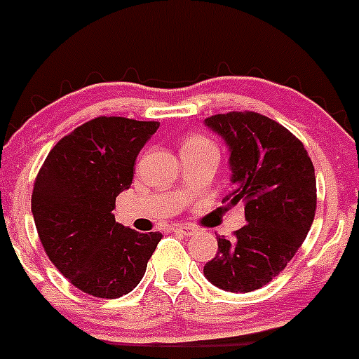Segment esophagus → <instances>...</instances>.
I'll return each mask as SVG.
<instances>
[{
	"label": "esophagus",
	"instance_id": "esophagus-1",
	"mask_svg": "<svg viewBox=\"0 0 359 359\" xmlns=\"http://www.w3.org/2000/svg\"><path fill=\"white\" fill-rule=\"evenodd\" d=\"M174 231L183 237H190L196 233V228L192 224H177V226H174Z\"/></svg>",
	"mask_w": 359,
	"mask_h": 359
}]
</instances>
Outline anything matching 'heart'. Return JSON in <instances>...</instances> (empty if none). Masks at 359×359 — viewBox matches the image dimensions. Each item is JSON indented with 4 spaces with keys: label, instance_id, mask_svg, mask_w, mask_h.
<instances>
[{
    "label": "heart",
    "instance_id": "1",
    "mask_svg": "<svg viewBox=\"0 0 359 359\" xmlns=\"http://www.w3.org/2000/svg\"><path fill=\"white\" fill-rule=\"evenodd\" d=\"M205 142H208L205 136H199V135H194V136H189L185 140V144H183V147H189V145H198V144H205Z\"/></svg>",
    "mask_w": 359,
    "mask_h": 359
}]
</instances>
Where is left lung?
Segmentation results:
<instances>
[{
    "label": "left lung",
    "instance_id": "left-lung-1",
    "mask_svg": "<svg viewBox=\"0 0 359 359\" xmlns=\"http://www.w3.org/2000/svg\"><path fill=\"white\" fill-rule=\"evenodd\" d=\"M230 149L228 205L244 203L246 224L203 268L214 286L248 293L266 286L302 246L316 212L315 167L293 133L253 111H230L205 120Z\"/></svg>",
    "mask_w": 359,
    "mask_h": 359
}]
</instances>
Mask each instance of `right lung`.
I'll return each instance as SVG.
<instances>
[{
    "label": "right lung",
    "mask_w": 359,
    "mask_h": 359,
    "mask_svg": "<svg viewBox=\"0 0 359 359\" xmlns=\"http://www.w3.org/2000/svg\"><path fill=\"white\" fill-rule=\"evenodd\" d=\"M158 122L97 116L57 142L34 183L32 214L44 252L77 290L118 298L138 286L161 241L115 221L138 152Z\"/></svg>",
    "instance_id": "obj_1"
}]
</instances>
